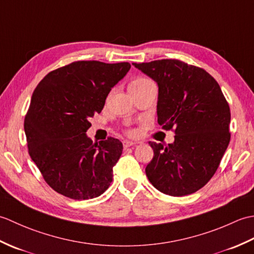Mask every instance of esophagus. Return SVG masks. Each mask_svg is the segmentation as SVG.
<instances>
[{
  "label": "esophagus",
  "instance_id": "1",
  "mask_svg": "<svg viewBox=\"0 0 254 254\" xmlns=\"http://www.w3.org/2000/svg\"><path fill=\"white\" fill-rule=\"evenodd\" d=\"M136 144L137 143L132 142V141H123V147L127 148V147H131V146H135Z\"/></svg>",
  "mask_w": 254,
  "mask_h": 254
}]
</instances>
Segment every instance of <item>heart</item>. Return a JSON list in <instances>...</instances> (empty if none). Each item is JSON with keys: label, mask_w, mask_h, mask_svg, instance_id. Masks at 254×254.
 <instances>
[{"label": "heart", "mask_w": 254, "mask_h": 254, "mask_svg": "<svg viewBox=\"0 0 254 254\" xmlns=\"http://www.w3.org/2000/svg\"><path fill=\"white\" fill-rule=\"evenodd\" d=\"M149 83H152L149 79L145 78V77H139V78L134 79L133 82L131 83L130 86H135V87H141V86H144V85L149 84ZM130 134H133V132H130Z\"/></svg>", "instance_id": "heart-1"}]
</instances>
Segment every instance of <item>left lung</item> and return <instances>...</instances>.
Masks as SVG:
<instances>
[{
  "label": "left lung",
  "mask_w": 254,
  "mask_h": 254,
  "mask_svg": "<svg viewBox=\"0 0 254 254\" xmlns=\"http://www.w3.org/2000/svg\"><path fill=\"white\" fill-rule=\"evenodd\" d=\"M158 84V124L174 130L175 142H149L150 183L165 194L183 196L212 179L230 141V109L218 83L205 69L176 59L133 63Z\"/></svg>",
  "instance_id": "1"
}]
</instances>
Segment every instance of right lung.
Returning <instances> with one entry per match:
<instances>
[{"label": "right lung", "mask_w": 254, "mask_h": 254, "mask_svg": "<svg viewBox=\"0 0 254 254\" xmlns=\"http://www.w3.org/2000/svg\"><path fill=\"white\" fill-rule=\"evenodd\" d=\"M127 62L76 61L48 73L31 96L24 128L32 161L56 192L73 199L99 196L122 154L115 137L93 143L89 118L100 113Z\"/></svg>", "instance_id": "right-lung-1"}]
</instances>
